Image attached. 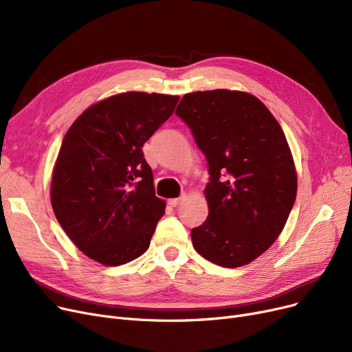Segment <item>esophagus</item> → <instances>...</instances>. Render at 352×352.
Listing matches in <instances>:
<instances>
[{"label": "esophagus", "mask_w": 352, "mask_h": 352, "mask_svg": "<svg viewBox=\"0 0 352 352\" xmlns=\"http://www.w3.org/2000/svg\"><path fill=\"white\" fill-rule=\"evenodd\" d=\"M184 199V197H179V198H171V199H168V204L171 206V207H177L178 204H181V201Z\"/></svg>", "instance_id": "obj_1"}]
</instances>
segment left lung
I'll return each mask as SVG.
<instances>
[{
  "label": "left lung",
  "instance_id": "8db88e82",
  "mask_svg": "<svg viewBox=\"0 0 352 352\" xmlns=\"http://www.w3.org/2000/svg\"><path fill=\"white\" fill-rule=\"evenodd\" d=\"M208 162L206 223L191 230L208 261L243 267L281 234L297 197V173L283 128L268 108L241 91L186 94L177 109Z\"/></svg>",
  "mask_w": 352,
  "mask_h": 352
}]
</instances>
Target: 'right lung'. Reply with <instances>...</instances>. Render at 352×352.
<instances>
[{"label": "right lung", "instance_id": "1", "mask_svg": "<svg viewBox=\"0 0 352 352\" xmlns=\"http://www.w3.org/2000/svg\"><path fill=\"white\" fill-rule=\"evenodd\" d=\"M179 97L124 92L87 108L65 134L51 181L60 226L87 256L122 265L150 247L165 202L142 146Z\"/></svg>", "mask_w": 352, "mask_h": 352}]
</instances>
